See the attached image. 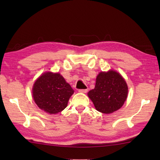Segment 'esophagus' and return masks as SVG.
Listing matches in <instances>:
<instances>
[{
    "label": "esophagus",
    "mask_w": 160,
    "mask_h": 160,
    "mask_svg": "<svg viewBox=\"0 0 160 160\" xmlns=\"http://www.w3.org/2000/svg\"><path fill=\"white\" fill-rule=\"evenodd\" d=\"M87 91H88V89H79V90H78V91H79V92H80V93H87Z\"/></svg>",
    "instance_id": "obj_1"
}]
</instances>
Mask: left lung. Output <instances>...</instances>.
Wrapping results in <instances>:
<instances>
[{
	"mask_svg": "<svg viewBox=\"0 0 160 160\" xmlns=\"http://www.w3.org/2000/svg\"><path fill=\"white\" fill-rule=\"evenodd\" d=\"M127 95L128 87L124 78L113 70L98 74L95 88L88 93L96 110L106 114L120 108Z\"/></svg>",
	"mask_w": 160,
	"mask_h": 160,
	"instance_id": "8db88e82",
	"label": "left lung"
}]
</instances>
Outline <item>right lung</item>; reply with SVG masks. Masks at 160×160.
Here are the masks:
<instances>
[{
  "instance_id": "right-lung-1",
  "label": "right lung",
  "mask_w": 160,
  "mask_h": 160,
  "mask_svg": "<svg viewBox=\"0 0 160 160\" xmlns=\"http://www.w3.org/2000/svg\"><path fill=\"white\" fill-rule=\"evenodd\" d=\"M74 92L60 73L47 72L39 77L33 87V98L38 107L56 114L64 110Z\"/></svg>"
}]
</instances>
